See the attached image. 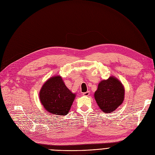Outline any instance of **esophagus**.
<instances>
[{"instance_id": "1", "label": "esophagus", "mask_w": 155, "mask_h": 155, "mask_svg": "<svg viewBox=\"0 0 155 155\" xmlns=\"http://www.w3.org/2000/svg\"><path fill=\"white\" fill-rule=\"evenodd\" d=\"M83 94L84 96H85V97H87V96H89V94H90V92L89 91H86L85 93H83Z\"/></svg>"}]
</instances>
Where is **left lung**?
<instances>
[{
    "instance_id": "obj_1",
    "label": "left lung",
    "mask_w": 155,
    "mask_h": 155,
    "mask_svg": "<svg viewBox=\"0 0 155 155\" xmlns=\"http://www.w3.org/2000/svg\"><path fill=\"white\" fill-rule=\"evenodd\" d=\"M94 97L102 112L110 114L123 103L125 88L120 81L115 76H110L99 83Z\"/></svg>"
}]
</instances>
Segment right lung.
Wrapping results in <instances>:
<instances>
[{"label":"right lung","mask_w":155,"mask_h":155,"mask_svg":"<svg viewBox=\"0 0 155 155\" xmlns=\"http://www.w3.org/2000/svg\"><path fill=\"white\" fill-rule=\"evenodd\" d=\"M76 96L65 86L62 77L57 75L49 78L39 93L40 102L46 111L58 115L69 113Z\"/></svg>","instance_id":"add662e5"}]
</instances>
